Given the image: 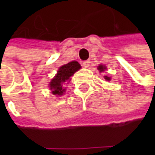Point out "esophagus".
I'll list each match as a JSON object with an SVG mask.
<instances>
[{
    "mask_svg": "<svg viewBox=\"0 0 155 155\" xmlns=\"http://www.w3.org/2000/svg\"><path fill=\"white\" fill-rule=\"evenodd\" d=\"M91 61L90 60H85V61H84V62L82 63V64H83V66H84V67H89L90 65H91Z\"/></svg>",
    "mask_w": 155,
    "mask_h": 155,
    "instance_id": "34e87169",
    "label": "esophagus"
}]
</instances>
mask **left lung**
<instances>
[{
    "mask_svg": "<svg viewBox=\"0 0 155 155\" xmlns=\"http://www.w3.org/2000/svg\"><path fill=\"white\" fill-rule=\"evenodd\" d=\"M97 69H98L99 71H104V70H105V66H104V65H102V64H100V65H99L98 67H97ZM104 78H105V79H106V80H110V77H107V76H104Z\"/></svg>",
    "mask_w": 155,
    "mask_h": 155,
    "instance_id": "left-lung-1",
    "label": "left lung"
}]
</instances>
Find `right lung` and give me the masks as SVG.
<instances>
[{
  "label": "right lung",
  "instance_id": "add662e5",
  "mask_svg": "<svg viewBox=\"0 0 155 155\" xmlns=\"http://www.w3.org/2000/svg\"><path fill=\"white\" fill-rule=\"evenodd\" d=\"M80 68V64L77 61H71L61 66L58 69V73L54 77V78L50 83L49 86L50 90H51V93L55 96L63 95L65 91L64 89V84L68 82L71 77Z\"/></svg>",
  "mask_w": 155,
  "mask_h": 155
}]
</instances>
